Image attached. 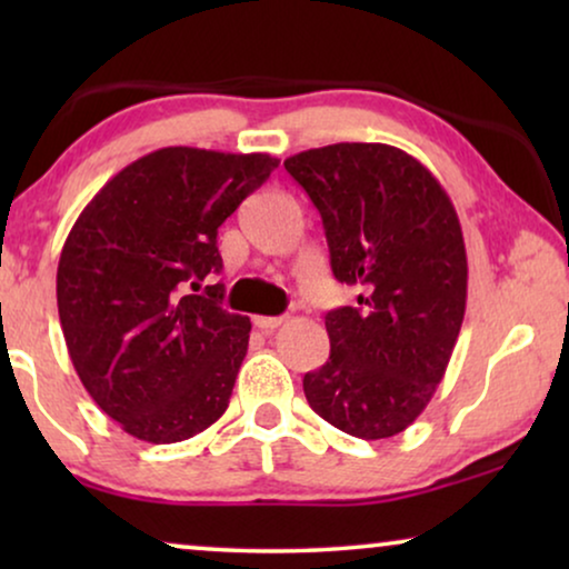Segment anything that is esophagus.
Masks as SVG:
<instances>
[{
  "mask_svg": "<svg viewBox=\"0 0 569 569\" xmlns=\"http://www.w3.org/2000/svg\"><path fill=\"white\" fill-rule=\"evenodd\" d=\"M284 323V316H253V326L261 331H274Z\"/></svg>",
  "mask_w": 569,
  "mask_h": 569,
  "instance_id": "34e87169",
  "label": "esophagus"
}]
</instances>
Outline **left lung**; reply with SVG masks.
Wrapping results in <instances>:
<instances>
[{"label": "left lung", "instance_id": "1", "mask_svg": "<svg viewBox=\"0 0 569 569\" xmlns=\"http://www.w3.org/2000/svg\"><path fill=\"white\" fill-rule=\"evenodd\" d=\"M321 212L331 271L360 306L326 313L331 355L306 372L310 409L362 440L393 438L430 403L466 313L453 201L399 147L339 142L284 160Z\"/></svg>", "mask_w": 569, "mask_h": 569}]
</instances>
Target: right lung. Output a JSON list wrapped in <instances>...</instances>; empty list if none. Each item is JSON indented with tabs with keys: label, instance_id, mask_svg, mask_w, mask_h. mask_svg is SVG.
Returning a JSON list of instances; mask_svg holds the SVG:
<instances>
[{
	"label": "right lung",
	"instance_id": "right-lung-1",
	"mask_svg": "<svg viewBox=\"0 0 569 569\" xmlns=\"http://www.w3.org/2000/svg\"><path fill=\"white\" fill-rule=\"evenodd\" d=\"M279 166L162 147L100 189L61 248L57 302L92 401L131 438L181 442L224 415L251 321L222 308L217 228Z\"/></svg>",
	"mask_w": 569,
	"mask_h": 569
}]
</instances>
